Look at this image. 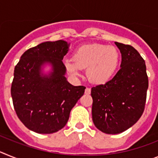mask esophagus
I'll return each instance as SVG.
<instances>
[{
  "label": "esophagus",
  "mask_w": 158,
  "mask_h": 158,
  "mask_svg": "<svg viewBox=\"0 0 158 158\" xmlns=\"http://www.w3.org/2000/svg\"><path fill=\"white\" fill-rule=\"evenodd\" d=\"M90 91H91L90 88H89V87H87V88H86V90H85V94H90Z\"/></svg>",
  "instance_id": "34e87169"
}]
</instances>
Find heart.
<instances>
[{
  "mask_svg": "<svg viewBox=\"0 0 158 158\" xmlns=\"http://www.w3.org/2000/svg\"><path fill=\"white\" fill-rule=\"evenodd\" d=\"M119 62V54L114 47L101 44H90L78 48L71 60H65L64 67L70 75L77 77L81 69L87 68L90 81L104 84L111 79Z\"/></svg>",
  "mask_w": 158,
  "mask_h": 158,
  "instance_id": "1",
  "label": "heart"
}]
</instances>
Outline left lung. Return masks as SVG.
Here are the masks:
<instances>
[{"label":"left lung","instance_id":"obj_1","mask_svg":"<svg viewBox=\"0 0 158 158\" xmlns=\"http://www.w3.org/2000/svg\"><path fill=\"white\" fill-rule=\"evenodd\" d=\"M121 68L105 84L91 88L92 119L102 132L117 134L139 120L145 110L149 80L145 60L134 47L114 42Z\"/></svg>","mask_w":158,"mask_h":158}]
</instances>
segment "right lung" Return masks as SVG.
Instances as JSON below:
<instances>
[{
	"instance_id": "right-lung-1",
	"label": "right lung",
	"mask_w": 158,
	"mask_h": 158,
	"mask_svg": "<svg viewBox=\"0 0 158 158\" xmlns=\"http://www.w3.org/2000/svg\"><path fill=\"white\" fill-rule=\"evenodd\" d=\"M64 40L48 41L24 52L14 69L11 95L17 117L30 130L53 134L65 127L70 112L83 95L84 86L75 87L64 76ZM45 62L53 65L49 76L40 75Z\"/></svg>"
}]
</instances>
